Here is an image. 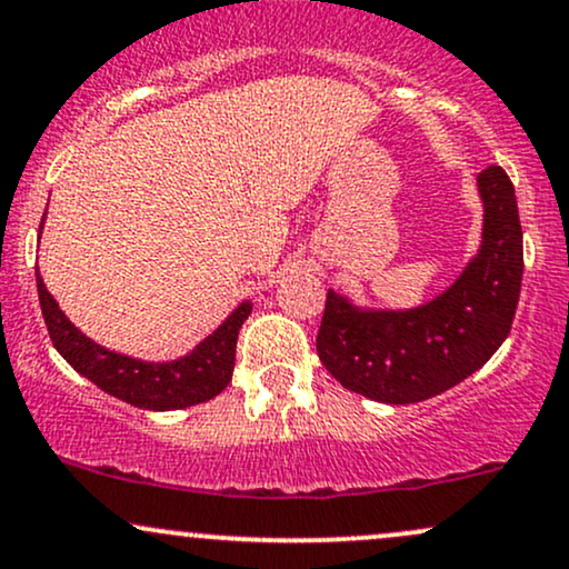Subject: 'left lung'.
<instances>
[{"label":"left lung","instance_id":"1","mask_svg":"<svg viewBox=\"0 0 569 569\" xmlns=\"http://www.w3.org/2000/svg\"><path fill=\"white\" fill-rule=\"evenodd\" d=\"M482 246L448 291L413 310H360L328 291L318 355L341 387L408 406L480 371L509 337L522 289V224L501 167L477 174Z\"/></svg>","mask_w":569,"mask_h":569}]
</instances>
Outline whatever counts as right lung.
Here are the masks:
<instances>
[{
  "instance_id": "obj_1",
  "label": "right lung",
  "mask_w": 569,
  "mask_h": 569,
  "mask_svg": "<svg viewBox=\"0 0 569 569\" xmlns=\"http://www.w3.org/2000/svg\"><path fill=\"white\" fill-rule=\"evenodd\" d=\"M44 222V219H42ZM42 230V228H39ZM39 305L50 339L73 371L87 376L102 392L119 397L134 408L177 410L207 402L230 385L236 368V341L243 320L251 315V302L238 305V310L207 337L193 352L172 362H146L111 352L87 339L71 320L66 318L52 293L47 291L42 276L37 272Z\"/></svg>"
}]
</instances>
